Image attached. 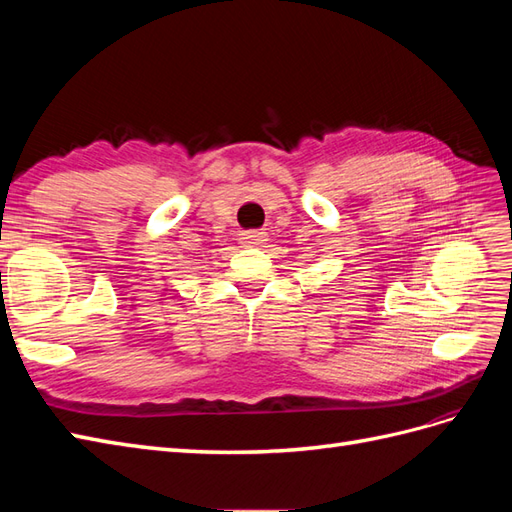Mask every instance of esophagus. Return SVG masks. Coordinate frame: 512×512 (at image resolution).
I'll return each mask as SVG.
<instances>
[{
	"label": "esophagus",
	"mask_w": 512,
	"mask_h": 512,
	"mask_svg": "<svg viewBox=\"0 0 512 512\" xmlns=\"http://www.w3.org/2000/svg\"><path fill=\"white\" fill-rule=\"evenodd\" d=\"M243 245H250V247H256L260 243L267 241V232L262 230H245L241 232V239H239Z\"/></svg>",
	"instance_id": "34e87169"
}]
</instances>
